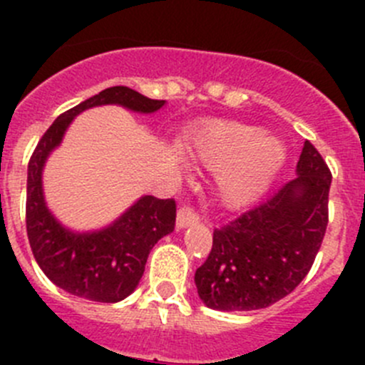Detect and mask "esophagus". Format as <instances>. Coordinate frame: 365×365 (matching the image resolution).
<instances>
[{"label": "esophagus", "instance_id": "esophagus-1", "mask_svg": "<svg viewBox=\"0 0 365 365\" xmlns=\"http://www.w3.org/2000/svg\"><path fill=\"white\" fill-rule=\"evenodd\" d=\"M200 222V217L189 206H183V208L178 210V215H176V227L178 230H185V227L194 226V224Z\"/></svg>", "mask_w": 365, "mask_h": 365}]
</instances>
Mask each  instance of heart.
I'll use <instances>...</instances> for the list:
<instances>
[{
	"mask_svg": "<svg viewBox=\"0 0 365 365\" xmlns=\"http://www.w3.org/2000/svg\"><path fill=\"white\" fill-rule=\"evenodd\" d=\"M182 153L217 171L215 192L227 208H242L263 196L286 162V146L263 128L215 120L201 127Z\"/></svg>",
	"mask_w": 365,
	"mask_h": 365,
	"instance_id": "1",
	"label": "heart"
}]
</instances>
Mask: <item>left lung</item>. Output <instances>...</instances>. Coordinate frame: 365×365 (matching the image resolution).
Here are the masks:
<instances>
[{
	"label": "left lung",
	"mask_w": 365,
	"mask_h": 365,
	"mask_svg": "<svg viewBox=\"0 0 365 365\" xmlns=\"http://www.w3.org/2000/svg\"><path fill=\"white\" fill-rule=\"evenodd\" d=\"M330 183L325 160L305 141L297 178L213 231L212 252L194 275L206 307L256 311L289 295L322 247Z\"/></svg>",
	"instance_id": "obj_1"
}]
</instances>
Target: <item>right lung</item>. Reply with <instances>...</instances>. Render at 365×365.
<instances>
[{"label":"right lung","mask_w":365,"mask_h":365,"mask_svg":"<svg viewBox=\"0 0 365 365\" xmlns=\"http://www.w3.org/2000/svg\"><path fill=\"white\" fill-rule=\"evenodd\" d=\"M98 106L153 114L164 108L165 101H153L127 86H113L56 118L28 164L26 230L36 263L58 288L73 297L114 304L138 288L153 245L173 233L176 205L173 200L141 196L111 224L91 231L70 230L51 212L43 196L46 162L61 145L73 118Z\"/></svg>","instance_id":"obj_1"}]
</instances>
